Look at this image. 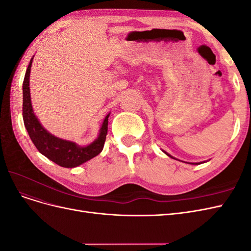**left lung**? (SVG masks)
<instances>
[{"label": "left lung", "instance_id": "1", "mask_svg": "<svg viewBox=\"0 0 251 251\" xmlns=\"http://www.w3.org/2000/svg\"><path fill=\"white\" fill-rule=\"evenodd\" d=\"M164 153H165V151H164ZM165 154H166V153H165ZM166 155H168V156H170L171 158H174V157H172V156H171V155H169V154H166ZM174 159H175V158H174Z\"/></svg>", "mask_w": 251, "mask_h": 251}]
</instances>
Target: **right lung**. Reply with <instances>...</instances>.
Segmentation results:
<instances>
[{
    "label": "right lung",
    "instance_id": "1",
    "mask_svg": "<svg viewBox=\"0 0 251 251\" xmlns=\"http://www.w3.org/2000/svg\"><path fill=\"white\" fill-rule=\"evenodd\" d=\"M32 59L33 57L30 60L24 81H23V119H24L25 127L29 137L31 138L35 148L39 150L41 154L63 168H75L94 158L102 151L108 133L109 115L103 120L98 138L85 148L78 147L71 141L59 139L48 133L35 117L31 100H30L29 76Z\"/></svg>",
    "mask_w": 251,
    "mask_h": 251
}]
</instances>
